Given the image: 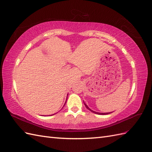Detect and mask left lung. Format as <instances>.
I'll return each mask as SVG.
<instances>
[{"mask_svg":"<svg viewBox=\"0 0 152 152\" xmlns=\"http://www.w3.org/2000/svg\"><path fill=\"white\" fill-rule=\"evenodd\" d=\"M84 105L86 106V108L87 109H88L89 110H90L91 112H93V113H97V114H99V115H107V114H109V113H98V112H94V111H93V110H91V109H90L88 108V106L86 104H84Z\"/></svg>","mask_w":152,"mask_h":152,"instance_id":"8db88e82","label":"left lung"}]
</instances>
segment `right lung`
I'll return each mask as SVG.
<instances>
[{
    "mask_svg": "<svg viewBox=\"0 0 152 152\" xmlns=\"http://www.w3.org/2000/svg\"><path fill=\"white\" fill-rule=\"evenodd\" d=\"M65 104H66V103H65Z\"/></svg>",
    "mask_w": 152,
    "mask_h": 152,
    "instance_id": "obj_1",
    "label": "right lung"
}]
</instances>
